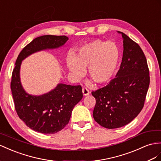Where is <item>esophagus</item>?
<instances>
[{
    "mask_svg": "<svg viewBox=\"0 0 161 161\" xmlns=\"http://www.w3.org/2000/svg\"><path fill=\"white\" fill-rule=\"evenodd\" d=\"M82 92H83V94L84 96H87L90 94V91L88 89L86 88H83V89H82Z\"/></svg>",
    "mask_w": 161,
    "mask_h": 161,
    "instance_id": "1",
    "label": "esophagus"
}]
</instances>
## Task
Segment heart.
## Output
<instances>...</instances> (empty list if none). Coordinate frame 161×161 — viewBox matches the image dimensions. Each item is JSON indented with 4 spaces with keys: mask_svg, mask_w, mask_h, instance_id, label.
<instances>
[{
    "mask_svg": "<svg viewBox=\"0 0 161 161\" xmlns=\"http://www.w3.org/2000/svg\"><path fill=\"white\" fill-rule=\"evenodd\" d=\"M120 52L114 42L94 39L80 47L74 55L67 56V67L73 75L81 76L88 67V74L94 83L109 81L116 71Z\"/></svg>",
    "mask_w": 161,
    "mask_h": 161,
    "instance_id": "heart-1",
    "label": "heart"
}]
</instances>
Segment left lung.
Segmentation results:
<instances>
[{
  "label": "left lung",
  "instance_id": "left-lung-1",
  "mask_svg": "<svg viewBox=\"0 0 161 161\" xmlns=\"http://www.w3.org/2000/svg\"><path fill=\"white\" fill-rule=\"evenodd\" d=\"M123 56L116 77L103 88L92 91L96 98L93 118L107 129L126 125L143 108L150 85V72L142 48L122 32Z\"/></svg>",
  "mask_w": 161,
  "mask_h": 161
}]
</instances>
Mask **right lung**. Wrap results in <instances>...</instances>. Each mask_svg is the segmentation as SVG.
Segmentation results:
<instances>
[{
  "mask_svg": "<svg viewBox=\"0 0 161 161\" xmlns=\"http://www.w3.org/2000/svg\"><path fill=\"white\" fill-rule=\"evenodd\" d=\"M68 39L66 36L36 37L19 53L12 73L11 89L16 112L27 126L41 133L53 134L64 129L69 122L73 108L83 97L81 86L59 84L43 95H31L21 84L20 66L22 61L32 53L61 47Z\"/></svg>",
  "mask_w": 161,
  "mask_h": 161,
  "instance_id": "add662e5",
  "label": "right lung"
}]
</instances>
